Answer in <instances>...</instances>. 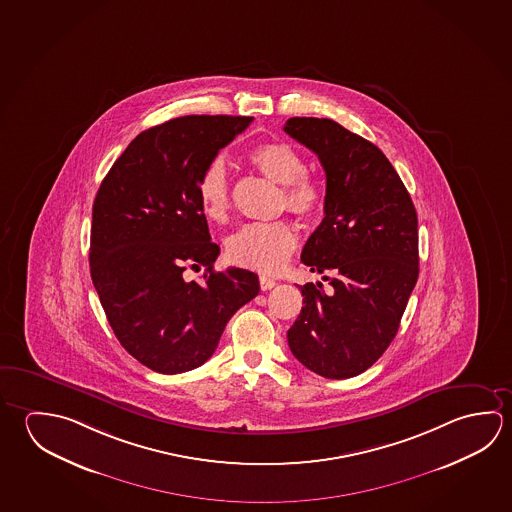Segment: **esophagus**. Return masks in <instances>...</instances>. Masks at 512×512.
<instances>
[{"label":"esophagus","mask_w":512,"mask_h":512,"mask_svg":"<svg viewBox=\"0 0 512 512\" xmlns=\"http://www.w3.org/2000/svg\"><path fill=\"white\" fill-rule=\"evenodd\" d=\"M260 289L262 291H269V289H273V287L277 286V280L275 278L266 277V275H262L259 278Z\"/></svg>","instance_id":"1"}]
</instances>
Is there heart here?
<instances>
[{
  "instance_id": "obj_1",
  "label": "heart",
  "mask_w": 512,
  "mask_h": 512,
  "mask_svg": "<svg viewBox=\"0 0 512 512\" xmlns=\"http://www.w3.org/2000/svg\"><path fill=\"white\" fill-rule=\"evenodd\" d=\"M248 160L268 180L282 185V207L302 219L322 212L323 187L305 172L304 156L293 145L266 142L253 147ZM198 201L214 223H226L232 208L228 172L221 160L210 163L198 180ZM296 248V232L287 221L252 223L226 239V255L237 266L273 273L286 264Z\"/></svg>"
}]
</instances>
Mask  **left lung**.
I'll return each mask as SVG.
<instances>
[{
  "instance_id": "1",
  "label": "left lung",
  "mask_w": 512,
  "mask_h": 512,
  "mask_svg": "<svg viewBox=\"0 0 512 512\" xmlns=\"http://www.w3.org/2000/svg\"><path fill=\"white\" fill-rule=\"evenodd\" d=\"M284 131L325 171V217L307 239L302 262L331 286H300L304 307L287 343L318 376H358L394 340L419 277L417 212L372 142L329 118H289Z\"/></svg>"
}]
</instances>
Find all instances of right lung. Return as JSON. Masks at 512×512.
Here are the masks:
<instances>
[{"instance_id":"add662e5","label":"right lung","mask_w":512,"mask_h":512,"mask_svg":"<svg viewBox=\"0 0 512 512\" xmlns=\"http://www.w3.org/2000/svg\"><path fill=\"white\" fill-rule=\"evenodd\" d=\"M253 117L189 115L136 136L93 203L90 271L120 345L160 374L198 368L237 309L259 295L248 269L214 271L198 180ZM206 266L204 282L185 281Z\"/></svg>"}]
</instances>
